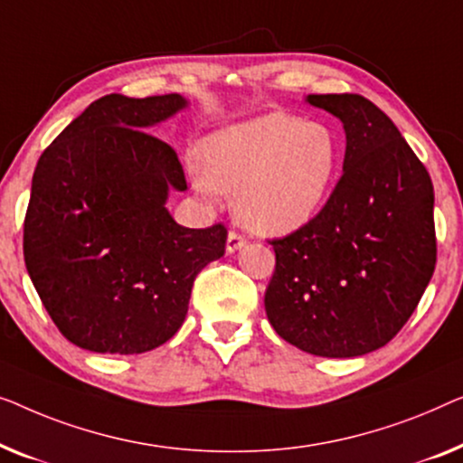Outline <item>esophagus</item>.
<instances>
[{"mask_svg":"<svg viewBox=\"0 0 463 463\" xmlns=\"http://www.w3.org/2000/svg\"><path fill=\"white\" fill-rule=\"evenodd\" d=\"M245 245V237H241L239 232L231 231L229 232V239H226V251L229 253H234L237 250H241V247Z\"/></svg>","mask_w":463,"mask_h":463,"instance_id":"obj_1","label":"esophagus"}]
</instances>
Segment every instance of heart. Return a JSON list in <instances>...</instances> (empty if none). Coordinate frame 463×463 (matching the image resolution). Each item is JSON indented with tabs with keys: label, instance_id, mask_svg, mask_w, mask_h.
<instances>
[{
	"label": "heart",
	"instance_id": "b5f03b06",
	"mask_svg": "<svg viewBox=\"0 0 463 463\" xmlns=\"http://www.w3.org/2000/svg\"><path fill=\"white\" fill-rule=\"evenodd\" d=\"M194 186L234 194L239 222L281 237L308 224L334 188L340 142L334 129L289 113H264L207 136Z\"/></svg>",
	"mask_w": 463,
	"mask_h": 463
}]
</instances>
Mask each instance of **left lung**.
<instances>
[{"instance_id": "obj_1", "label": "left lung", "mask_w": 463, "mask_h": 463, "mask_svg": "<svg viewBox=\"0 0 463 463\" xmlns=\"http://www.w3.org/2000/svg\"><path fill=\"white\" fill-rule=\"evenodd\" d=\"M346 132L344 174L302 229L272 239L266 317L296 348L350 359L386 346L436 264L434 188L392 119L359 94H308Z\"/></svg>"}]
</instances>
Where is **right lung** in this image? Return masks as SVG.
I'll use <instances>...</instances> for the list:
<instances>
[{"label": "right lung", "instance_id": "right-lung-1", "mask_svg": "<svg viewBox=\"0 0 463 463\" xmlns=\"http://www.w3.org/2000/svg\"><path fill=\"white\" fill-rule=\"evenodd\" d=\"M186 104L180 94L102 96L37 161L24 264L58 331L83 350L165 344L184 323L194 277L224 256V224L184 229L169 216L184 169L146 132Z\"/></svg>", "mask_w": 463, "mask_h": 463}]
</instances>
